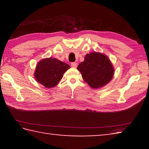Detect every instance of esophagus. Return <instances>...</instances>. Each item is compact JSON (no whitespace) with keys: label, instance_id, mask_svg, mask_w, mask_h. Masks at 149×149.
Returning <instances> with one entry per match:
<instances>
[{"label":"esophagus","instance_id":"esophagus-1","mask_svg":"<svg viewBox=\"0 0 149 149\" xmlns=\"http://www.w3.org/2000/svg\"><path fill=\"white\" fill-rule=\"evenodd\" d=\"M77 65H78V64H77V63L74 62V63H71V66H72V68H77Z\"/></svg>","mask_w":149,"mask_h":149}]
</instances>
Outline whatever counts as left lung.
I'll use <instances>...</instances> for the list:
<instances>
[{"mask_svg": "<svg viewBox=\"0 0 149 149\" xmlns=\"http://www.w3.org/2000/svg\"><path fill=\"white\" fill-rule=\"evenodd\" d=\"M77 69L81 72L84 81L94 89L106 85L111 80L114 73L108 56L95 52L86 54L85 60L79 64Z\"/></svg>", "mask_w": 149, "mask_h": 149, "instance_id": "obj_1", "label": "left lung"}]
</instances>
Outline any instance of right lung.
I'll list each match as a JSON object with an SVG mask.
<instances>
[{"instance_id":"add662e5","label":"right lung","mask_w":149,"mask_h":149,"mask_svg":"<svg viewBox=\"0 0 149 149\" xmlns=\"http://www.w3.org/2000/svg\"><path fill=\"white\" fill-rule=\"evenodd\" d=\"M69 68V64L65 63L56 58H47L38 63L34 76L36 80L46 88H53L58 85Z\"/></svg>"}]
</instances>
